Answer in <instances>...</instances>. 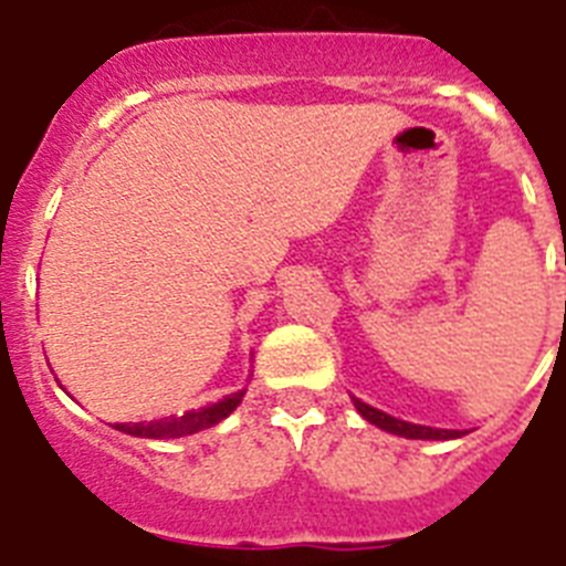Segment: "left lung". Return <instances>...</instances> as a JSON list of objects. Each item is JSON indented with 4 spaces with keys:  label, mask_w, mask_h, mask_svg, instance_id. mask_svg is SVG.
<instances>
[{
    "label": "left lung",
    "mask_w": 566,
    "mask_h": 566,
    "mask_svg": "<svg viewBox=\"0 0 566 566\" xmlns=\"http://www.w3.org/2000/svg\"><path fill=\"white\" fill-rule=\"evenodd\" d=\"M354 405H357V411L363 413L368 422L377 424V428H382V431H388V433H397V437H405V439H457V437H462V431H444V428H428V424L402 422V419L388 417V413L377 411V408L359 402V399H354Z\"/></svg>",
    "instance_id": "left-lung-1"
}]
</instances>
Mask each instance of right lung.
<instances>
[{"instance_id": "right-lung-1", "label": "right lung", "mask_w": 566, "mask_h": 566, "mask_svg": "<svg viewBox=\"0 0 566 566\" xmlns=\"http://www.w3.org/2000/svg\"><path fill=\"white\" fill-rule=\"evenodd\" d=\"M243 399V391L229 394L221 402L207 405V408H198V411H187L184 417H164L153 419V422H122L115 424V431L129 433V437L142 439H175V437H189V433H198L203 428H212L221 419H227Z\"/></svg>"}]
</instances>
